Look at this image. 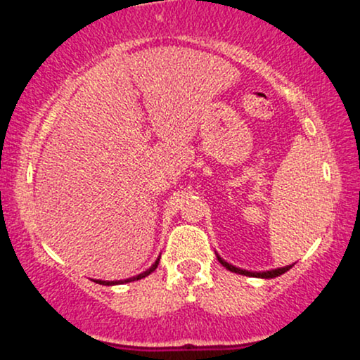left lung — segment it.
<instances>
[{
    "instance_id": "1",
    "label": "left lung",
    "mask_w": 360,
    "mask_h": 360,
    "mask_svg": "<svg viewBox=\"0 0 360 360\" xmlns=\"http://www.w3.org/2000/svg\"><path fill=\"white\" fill-rule=\"evenodd\" d=\"M217 259H218V262H220L223 267H226L229 271L237 272V274H242V276H249V278L272 279V278H278V276H281V274H284V272H288L292 267V266H284V267H278V269H271V271H264V272H252V271H245V269H240V267L232 266V264H229L226 260H223L218 254H217Z\"/></svg>"
}]
</instances>
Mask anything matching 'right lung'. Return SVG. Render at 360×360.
I'll use <instances>...</instances> for the list:
<instances>
[{"label":"right lung","instance_id":"add662e5","mask_svg":"<svg viewBox=\"0 0 360 360\" xmlns=\"http://www.w3.org/2000/svg\"><path fill=\"white\" fill-rule=\"evenodd\" d=\"M157 266H159V259H157L155 262L152 264V266L148 267V269H147L146 272H142V274H139V276H134V278H128V279H123V281H100V279H96V281H94V283H98V284H105V286H113V284L131 283V281H139V279L146 278V276H148V274H150V272H154V271L157 269Z\"/></svg>","mask_w":360,"mask_h":360}]
</instances>
